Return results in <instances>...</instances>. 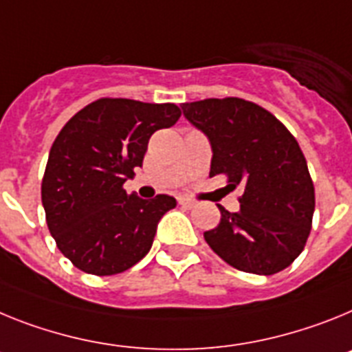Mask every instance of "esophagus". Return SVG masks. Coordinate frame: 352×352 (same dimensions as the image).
I'll use <instances>...</instances> for the list:
<instances>
[{"instance_id":"obj_1","label":"esophagus","mask_w":352,"mask_h":352,"mask_svg":"<svg viewBox=\"0 0 352 352\" xmlns=\"http://www.w3.org/2000/svg\"><path fill=\"white\" fill-rule=\"evenodd\" d=\"M179 204L184 207V209H191V207H195V201L189 200V198H186V197H180Z\"/></svg>"}]
</instances>
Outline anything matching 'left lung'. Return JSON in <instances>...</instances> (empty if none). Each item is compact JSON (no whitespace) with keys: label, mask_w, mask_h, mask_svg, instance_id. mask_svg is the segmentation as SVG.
<instances>
[{"label":"left lung","mask_w":352,"mask_h":352,"mask_svg":"<svg viewBox=\"0 0 352 352\" xmlns=\"http://www.w3.org/2000/svg\"><path fill=\"white\" fill-rule=\"evenodd\" d=\"M184 117L212 148L210 177L243 186L241 209L219 207L221 219L207 244L232 267L274 274L303 252L316 209L307 159L285 125L262 106L239 97L182 104Z\"/></svg>","instance_id":"left-lung-1"}]
</instances>
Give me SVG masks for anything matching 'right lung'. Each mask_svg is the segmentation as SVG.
Instances as JSON below:
<instances>
[{"instance_id": "right-lung-1", "label": "right lung", "mask_w": 352, "mask_h": 352, "mask_svg": "<svg viewBox=\"0 0 352 352\" xmlns=\"http://www.w3.org/2000/svg\"><path fill=\"white\" fill-rule=\"evenodd\" d=\"M180 117L175 104L99 99L70 118L54 140L42 179V206L58 250L78 269L111 276L148 253L173 197L143 200L124 182L142 166L152 134Z\"/></svg>"}]
</instances>
